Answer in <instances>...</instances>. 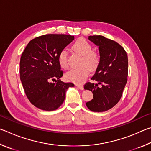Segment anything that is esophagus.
<instances>
[{
    "label": "esophagus",
    "instance_id": "34e87169",
    "mask_svg": "<svg viewBox=\"0 0 151 151\" xmlns=\"http://www.w3.org/2000/svg\"><path fill=\"white\" fill-rule=\"evenodd\" d=\"M76 86L77 87L78 89H81V90H83V86L82 85H79V84H77V85H76Z\"/></svg>",
    "mask_w": 151,
    "mask_h": 151
}]
</instances>
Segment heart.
Instances as JSON below:
<instances>
[{
	"label": "heart",
	"instance_id": "obj_1",
	"mask_svg": "<svg viewBox=\"0 0 151 151\" xmlns=\"http://www.w3.org/2000/svg\"><path fill=\"white\" fill-rule=\"evenodd\" d=\"M72 49L74 52L83 55L80 63L81 67L69 71L65 74V78L71 82L80 84L83 83L88 77L89 70H96L99 63L100 58L96 52L92 51L91 44L83 39L78 40L72 46ZM58 62L62 68H68V52L66 50H63L60 52L58 55Z\"/></svg>",
	"mask_w": 151,
	"mask_h": 151
}]
</instances>
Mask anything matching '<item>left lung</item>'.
<instances>
[{
    "mask_svg": "<svg viewBox=\"0 0 151 151\" xmlns=\"http://www.w3.org/2000/svg\"><path fill=\"white\" fill-rule=\"evenodd\" d=\"M89 40L99 47L100 61L91 80L101 84L88 82L84 89L92 91L93 99L86 106L94 112L111 109L119 101L127 81L128 58L125 50L117 42L103 36H89Z\"/></svg>",
    "mask_w": 151,
    "mask_h": 151,
    "instance_id": "1",
    "label": "left lung"
}]
</instances>
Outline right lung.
<instances>
[{"label": "right lung", "instance_id": "1", "mask_svg": "<svg viewBox=\"0 0 151 151\" xmlns=\"http://www.w3.org/2000/svg\"><path fill=\"white\" fill-rule=\"evenodd\" d=\"M73 40L71 35L46 34L30 40L22 52L20 80L29 101L38 109H57L64 101L66 90L74 86L60 80L63 71L58 62L60 52ZM52 80L56 83H52Z\"/></svg>", "mask_w": 151, "mask_h": 151}]
</instances>
